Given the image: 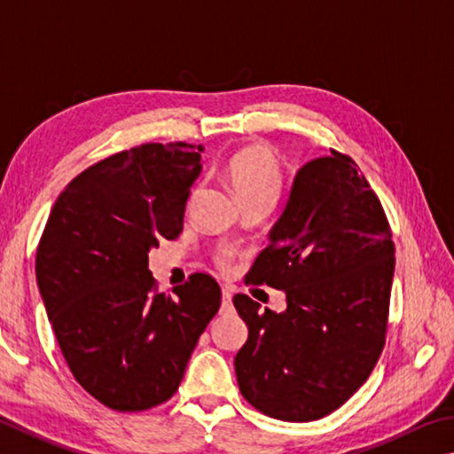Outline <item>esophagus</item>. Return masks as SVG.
I'll use <instances>...</instances> for the list:
<instances>
[{
  "instance_id": "34e87169",
  "label": "esophagus",
  "mask_w": 454,
  "mask_h": 454,
  "mask_svg": "<svg viewBox=\"0 0 454 454\" xmlns=\"http://www.w3.org/2000/svg\"><path fill=\"white\" fill-rule=\"evenodd\" d=\"M230 309H232V294H230L228 287H224V290H222V308H220V311L228 313Z\"/></svg>"
}]
</instances>
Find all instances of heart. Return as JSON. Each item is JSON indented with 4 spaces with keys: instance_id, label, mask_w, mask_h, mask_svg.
I'll list each match as a JSON object with an SVG mask.
<instances>
[{
    "instance_id": "obj_1",
    "label": "heart",
    "mask_w": 454,
    "mask_h": 454,
    "mask_svg": "<svg viewBox=\"0 0 454 454\" xmlns=\"http://www.w3.org/2000/svg\"><path fill=\"white\" fill-rule=\"evenodd\" d=\"M226 180L238 202L260 194L276 196L279 168L268 146L252 145L230 156L226 162Z\"/></svg>"
}]
</instances>
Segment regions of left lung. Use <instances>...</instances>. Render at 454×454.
<instances>
[{
	"instance_id": "obj_1",
	"label": "left lung",
	"mask_w": 454,
	"mask_h": 454,
	"mask_svg": "<svg viewBox=\"0 0 454 454\" xmlns=\"http://www.w3.org/2000/svg\"><path fill=\"white\" fill-rule=\"evenodd\" d=\"M332 151L298 170L286 208L246 276L286 292L282 313L234 295L248 341L234 367L244 399L290 423L333 413L385 345L395 271L391 228L365 176Z\"/></svg>"
}]
</instances>
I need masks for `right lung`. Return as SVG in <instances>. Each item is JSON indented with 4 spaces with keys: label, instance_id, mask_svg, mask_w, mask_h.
<instances>
[{
    "label": "right lung",
    "instance_id": "obj_1",
    "mask_svg": "<svg viewBox=\"0 0 454 454\" xmlns=\"http://www.w3.org/2000/svg\"><path fill=\"white\" fill-rule=\"evenodd\" d=\"M202 151L146 143L93 164L55 200L37 246L39 294L73 377L122 413L176 393L220 308L212 276L167 295L148 270L151 248L183 232Z\"/></svg>",
    "mask_w": 454,
    "mask_h": 454
}]
</instances>
